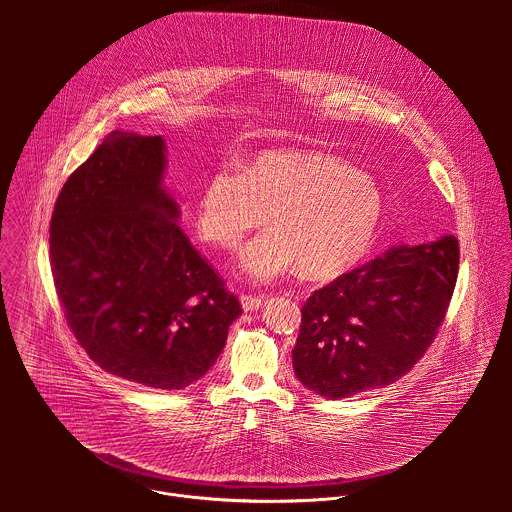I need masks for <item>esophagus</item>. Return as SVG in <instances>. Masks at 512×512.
Returning a JSON list of instances; mask_svg holds the SVG:
<instances>
[{
	"instance_id": "obj_1",
	"label": "esophagus",
	"mask_w": 512,
	"mask_h": 512,
	"mask_svg": "<svg viewBox=\"0 0 512 512\" xmlns=\"http://www.w3.org/2000/svg\"><path fill=\"white\" fill-rule=\"evenodd\" d=\"M240 303H242V309H244V311H256V309L262 305V297H260V295L242 293V295H240Z\"/></svg>"
}]
</instances>
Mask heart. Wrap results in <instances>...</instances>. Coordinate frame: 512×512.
Instances as JSON below:
<instances>
[{
  "mask_svg": "<svg viewBox=\"0 0 512 512\" xmlns=\"http://www.w3.org/2000/svg\"><path fill=\"white\" fill-rule=\"evenodd\" d=\"M386 201L376 179L323 151L274 149L215 171L195 201L201 238L234 248L266 217L272 230L240 256L242 270L270 282L292 270L319 282L351 272L372 248Z\"/></svg>",
  "mask_w": 512,
  "mask_h": 512,
  "instance_id": "b5f03b06",
  "label": "heart"
}]
</instances>
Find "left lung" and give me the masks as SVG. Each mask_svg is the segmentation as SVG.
<instances>
[{
	"label": "left lung",
	"instance_id": "left-lung-1",
	"mask_svg": "<svg viewBox=\"0 0 512 512\" xmlns=\"http://www.w3.org/2000/svg\"><path fill=\"white\" fill-rule=\"evenodd\" d=\"M459 270V242L396 246L311 293L293 347L309 390L349 398L402 378L434 343Z\"/></svg>",
	"mask_w": 512,
	"mask_h": 512
}]
</instances>
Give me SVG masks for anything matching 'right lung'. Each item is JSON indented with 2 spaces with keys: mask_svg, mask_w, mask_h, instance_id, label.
Here are the masks:
<instances>
[{
  "mask_svg": "<svg viewBox=\"0 0 512 512\" xmlns=\"http://www.w3.org/2000/svg\"><path fill=\"white\" fill-rule=\"evenodd\" d=\"M161 136L112 132L51 217L55 290L78 345L110 374L181 390L215 365L242 313L179 228Z\"/></svg>",
  "mask_w": 512,
  "mask_h": 512,
  "instance_id": "1",
  "label": "right lung"
}]
</instances>
